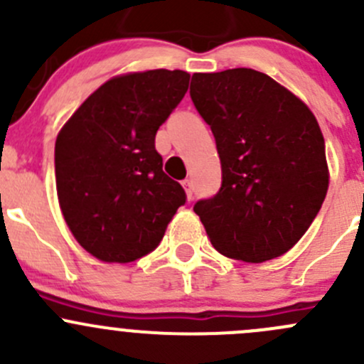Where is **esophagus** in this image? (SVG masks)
<instances>
[{"label": "esophagus", "instance_id": "esophagus-1", "mask_svg": "<svg viewBox=\"0 0 364 364\" xmlns=\"http://www.w3.org/2000/svg\"><path fill=\"white\" fill-rule=\"evenodd\" d=\"M183 188H185L186 197H188V199H192V197H193V183L190 181V179H185V181H183Z\"/></svg>", "mask_w": 364, "mask_h": 364}]
</instances>
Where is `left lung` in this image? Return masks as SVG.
I'll list each match as a JSON object with an SVG mask.
<instances>
[{
  "label": "left lung",
  "instance_id": "8db88e82",
  "mask_svg": "<svg viewBox=\"0 0 364 364\" xmlns=\"http://www.w3.org/2000/svg\"><path fill=\"white\" fill-rule=\"evenodd\" d=\"M190 95L211 127L222 164L220 192L193 205L209 241L243 262L284 255L328 193L324 135L314 112L252 68L193 73Z\"/></svg>",
  "mask_w": 364,
  "mask_h": 364
}]
</instances>
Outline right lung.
<instances>
[{
    "instance_id": "add662e5",
    "label": "right lung",
    "mask_w": 364,
    "mask_h": 364,
    "mask_svg": "<svg viewBox=\"0 0 364 364\" xmlns=\"http://www.w3.org/2000/svg\"><path fill=\"white\" fill-rule=\"evenodd\" d=\"M190 75L144 70L116 75L80 104L56 139V190L70 232L102 262L155 250L186 196L155 149L160 124Z\"/></svg>"
}]
</instances>
